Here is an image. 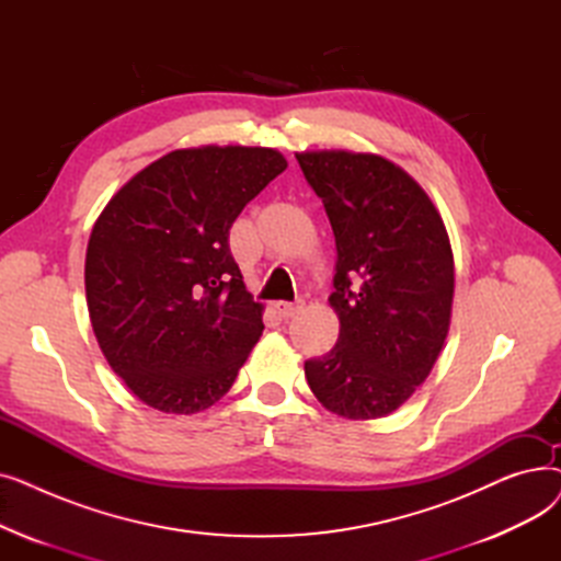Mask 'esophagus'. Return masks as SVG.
<instances>
[{"label": "esophagus", "mask_w": 561, "mask_h": 561, "mask_svg": "<svg viewBox=\"0 0 561 561\" xmlns=\"http://www.w3.org/2000/svg\"><path fill=\"white\" fill-rule=\"evenodd\" d=\"M302 309H305V300H296V302H279V305H277V311H279L284 318L298 316Z\"/></svg>", "instance_id": "34e87169"}]
</instances>
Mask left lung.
<instances>
[{
  "label": "left lung",
  "mask_w": 561,
  "mask_h": 561,
  "mask_svg": "<svg viewBox=\"0 0 561 561\" xmlns=\"http://www.w3.org/2000/svg\"><path fill=\"white\" fill-rule=\"evenodd\" d=\"M325 206L341 330L325 357L305 362L318 402L350 421L389 416L414 396L448 336L455 261L427 193L377 154H296Z\"/></svg>",
  "instance_id": "obj_1"
}]
</instances>
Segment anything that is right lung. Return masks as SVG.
I'll list each match as a JSON object with an SVG mask.
<instances>
[{
  "label": "right lung",
  "mask_w": 561,
  "mask_h": 561,
  "mask_svg": "<svg viewBox=\"0 0 561 561\" xmlns=\"http://www.w3.org/2000/svg\"><path fill=\"white\" fill-rule=\"evenodd\" d=\"M286 159L273 147L174 150L117 191L85 250V302L113 373L147 407L197 414L263 332L229 229Z\"/></svg>",
  "instance_id": "obj_1"
}]
</instances>
